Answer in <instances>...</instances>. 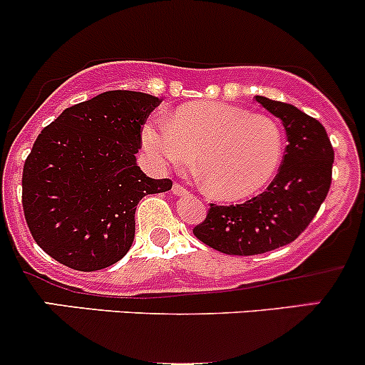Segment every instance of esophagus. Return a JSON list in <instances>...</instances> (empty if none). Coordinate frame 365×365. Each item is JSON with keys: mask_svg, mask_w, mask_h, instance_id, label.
I'll list each match as a JSON object with an SVG mask.
<instances>
[{"mask_svg": "<svg viewBox=\"0 0 365 365\" xmlns=\"http://www.w3.org/2000/svg\"><path fill=\"white\" fill-rule=\"evenodd\" d=\"M173 194H176V196H183V194H187L189 192V190L185 189V187H182L180 185V183H175V185H173Z\"/></svg>", "mask_w": 365, "mask_h": 365, "instance_id": "1", "label": "esophagus"}]
</instances>
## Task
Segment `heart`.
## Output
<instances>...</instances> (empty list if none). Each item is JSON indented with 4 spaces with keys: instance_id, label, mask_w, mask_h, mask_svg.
I'll use <instances>...</instances> for the list:
<instances>
[{
    "instance_id": "1",
    "label": "heart",
    "mask_w": 365,
    "mask_h": 365,
    "mask_svg": "<svg viewBox=\"0 0 365 365\" xmlns=\"http://www.w3.org/2000/svg\"><path fill=\"white\" fill-rule=\"evenodd\" d=\"M143 146L159 168L189 165L208 196L240 201L263 190L281 168L284 132L277 120L240 106L192 102L143 128Z\"/></svg>"
}]
</instances>
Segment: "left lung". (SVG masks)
Listing matches in <instances>:
<instances>
[{"label":"left lung","instance_id":"8db88e82","mask_svg":"<svg viewBox=\"0 0 365 365\" xmlns=\"http://www.w3.org/2000/svg\"><path fill=\"white\" fill-rule=\"evenodd\" d=\"M256 101L282 121L288 135L279 173L264 192L245 203H210L205 220L192 230L197 240L230 256H256L292 244L314 219L332 183L334 148L325 127L292 104Z\"/></svg>","mask_w":365,"mask_h":365}]
</instances>
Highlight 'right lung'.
<instances>
[{
  "label": "right lung",
  "mask_w": 365,
  "mask_h": 365,
  "mask_svg": "<svg viewBox=\"0 0 365 365\" xmlns=\"http://www.w3.org/2000/svg\"><path fill=\"white\" fill-rule=\"evenodd\" d=\"M160 104L114 90L67 108L36 138L23 169V210L31 237L65 267L95 272L120 261L135 233V208L165 192L135 164L143 125Z\"/></svg>",
  "instance_id": "1"
}]
</instances>
